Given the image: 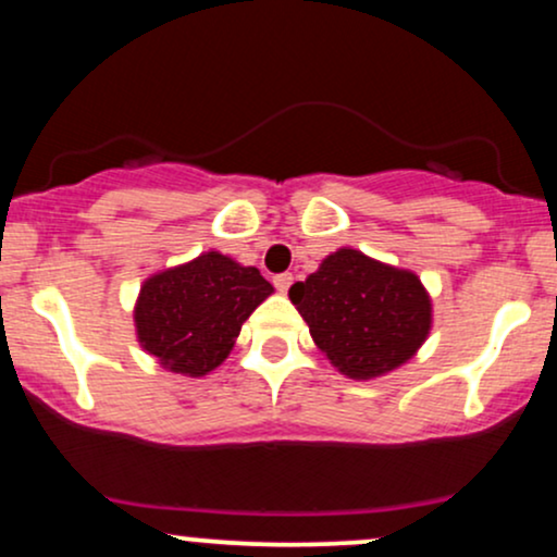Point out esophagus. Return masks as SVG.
<instances>
[{
    "label": "esophagus",
    "mask_w": 557,
    "mask_h": 557,
    "mask_svg": "<svg viewBox=\"0 0 557 557\" xmlns=\"http://www.w3.org/2000/svg\"><path fill=\"white\" fill-rule=\"evenodd\" d=\"M293 285V274L290 272H283V274H277V277H274V287H277L280 293H287V287Z\"/></svg>",
    "instance_id": "obj_1"
}]
</instances>
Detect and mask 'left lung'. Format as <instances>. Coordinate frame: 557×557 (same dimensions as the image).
Listing matches in <instances>:
<instances>
[{
    "mask_svg": "<svg viewBox=\"0 0 557 557\" xmlns=\"http://www.w3.org/2000/svg\"><path fill=\"white\" fill-rule=\"evenodd\" d=\"M317 348L350 380H374L417 356L432 330V298L411 270L337 248L287 293Z\"/></svg>",
    "mask_w": 557,
    "mask_h": 557,
    "instance_id": "obj_1",
    "label": "left lung"
}]
</instances>
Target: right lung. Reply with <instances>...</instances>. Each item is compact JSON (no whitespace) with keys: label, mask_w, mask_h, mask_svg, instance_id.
<instances>
[{"label":"right lung","mask_w":557,"mask_h":557,"mask_svg":"<svg viewBox=\"0 0 557 557\" xmlns=\"http://www.w3.org/2000/svg\"><path fill=\"white\" fill-rule=\"evenodd\" d=\"M272 293L257 267L203 251L144 280L133 309L136 337L168 372L203 376L227 359L243 322Z\"/></svg>","instance_id":"right-lung-1"}]
</instances>
